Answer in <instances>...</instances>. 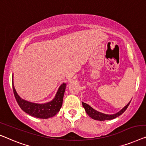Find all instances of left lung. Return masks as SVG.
Wrapping results in <instances>:
<instances>
[{
  "label": "left lung",
  "instance_id": "left-lung-1",
  "mask_svg": "<svg viewBox=\"0 0 146 146\" xmlns=\"http://www.w3.org/2000/svg\"><path fill=\"white\" fill-rule=\"evenodd\" d=\"M131 100L128 102V104L126 106H125L122 110H120L118 112H117L116 114H106L102 112H100L97 111V110L93 109L91 106H89V104L85 103V102H82L84 108H85L86 112L89 116L91 117V118L94 119L96 120H100V121H104V120H112V119L116 118V117L120 116L122 113H124L125 110L127 109V108L128 107L129 104H130Z\"/></svg>",
  "mask_w": 146,
  "mask_h": 146
}]
</instances>
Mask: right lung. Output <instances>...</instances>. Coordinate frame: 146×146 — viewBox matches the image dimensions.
I'll return each mask as SVG.
<instances>
[{
    "label": "right lung",
    "instance_id": "add662e5",
    "mask_svg": "<svg viewBox=\"0 0 146 146\" xmlns=\"http://www.w3.org/2000/svg\"><path fill=\"white\" fill-rule=\"evenodd\" d=\"M66 88V84L63 83L59 87L55 98L52 101L44 104H37L22 99L16 93L12 79V89L18 105L21 109L30 116L38 118L46 119L55 116L59 111L63 104V98Z\"/></svg>",
    "mask_w": 146,
    "mask_h": 146
}]
</instances>
